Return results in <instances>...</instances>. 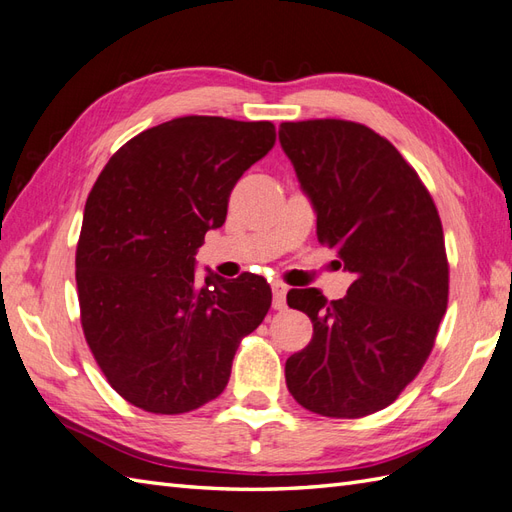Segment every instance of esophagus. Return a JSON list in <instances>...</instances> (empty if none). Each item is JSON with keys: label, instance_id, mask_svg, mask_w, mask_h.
Returning a JSON list of instances; mask_svg holds the SVG:
<instances>
[{"label": "esophagus", "instance_id": "1", "mask_svg": "<svg viewBox=\"0 0 512 512\" xmlns=\"http://www.w3.org/2000/svg\"><path fill=\"white\" fill-rule=\"evenodd\" d=\"M286 291H289V286L282 284V282H273V284H271V293H273V308H276V310L284 308V302H286Z\"/></svg>", "mask_w": 512, "mask_h": 512}]
</instances>
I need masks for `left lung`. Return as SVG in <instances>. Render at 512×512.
<instances>
[{"label": "left lung", "mask_w": 512, "mask_h": 512, "mask_svg": "<svg viewBox=\"0 0 512 512\" xmlns=\"http://www.w3.org/2000/svg\"><path fill=\"white\" fill-rule=\"evenodd\" d=\"M280 143L317 210V239L354 282L286 302L313 339L286 360L291 395L310 413L358 419L393 404L432 352L450 295L439 210L391 141L356 121L280 123Z\"/></svg>", "instance_id": "8db88e82"}]
</instances>
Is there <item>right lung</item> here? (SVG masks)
<instances>
[{"mask_svg": "<svg viewBox=\"0 0 512 512\" xmlns=\"http://www.w3.org/2000/svg\"><path fill=\"white\" fill-rule=\"evenodd\" d=\"M276 143L271 121L189 115L119 147L84 206L76 249L80 321L123 400L182 415L226 389L243 336L271 308L265 278H195L243 173Z\"/></svg>", "mask_w": 512, "mask_h": 512, "instance_id": "obj_1", "label": "right lung"}]
</instances>
